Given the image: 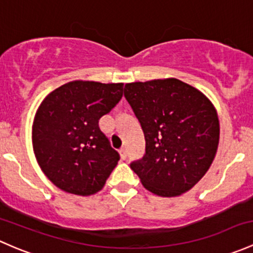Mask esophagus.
<instances>
[{"label":"esophagus","mask_w":253,"mask_h":253,"mask_svg":"<svg viewBox=\"0 0 253 253\" xmlns=\"http://www.w3.org/2000/svg\"><path fill=\"white\" fill-rule=\"evenodd\" d=\"M120 158H121L122 160H126V159H127V150H126V149H121V150H120Z\"/></svg>","instance_id":"34e87169"}]
</instances>
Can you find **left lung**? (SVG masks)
<instances>
[{"label": "left lung", "instance_id": "8db88e82", "mask_svg": "<svg viewBox=\"0 0 253 253\" xmlns=\"http://www.w3.org/2000/svg\"><path fill=\"white\" fill-rule=\"evenodd\" d=\"M124 93L145 138L144 158L131 169L158 196L189 191L216 156L219 120L214 105L198 88L173 78L126 84Z\"/></svg>", "mask_w": 253, "mask_h": 253}]
</instances>
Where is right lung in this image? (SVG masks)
I'll return each instance as SVG.
<instances>
[{"label":"right lung","instance_id":"1","mask_svg":"<svg viewBox=\"0 0 253 253\" xmlns=\"http://www.w3.org/2000/svg\"><path fill=\"white\" fill-rule=\"evenodd\" d=\"M124 84L68 82L46 95L33 122L34 154L59 189L89 196L103 189L120 160L98 121L120 102Z\"/></svg>","mask_w":253,"mask_h":253}]
</instances>
